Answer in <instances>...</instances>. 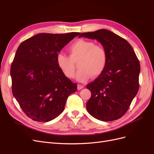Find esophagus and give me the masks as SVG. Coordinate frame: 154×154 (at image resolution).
Masks as SVG:
<instances>
[{
  "mask_svg": "<svg viewBox=\"0 0 154 154\" xmlns=\"http://www.w3.org/2000/svg\"><path fill=\"white\" fill-rule=\"evenodd\" d=\"M83 88V85H80V84L78 85V90H81Z\"/></svg>",
  "mask_w": 154,
  "mask_h": 154,
  "instance_id": "1",
  "label": "esophagus"
}]
</instances>
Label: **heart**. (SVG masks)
Masks as SVG:
<instances>
[{
    "instance_id": "b5f03b06",
    "label": "heart",
    "mask_w": 154,
    "mask_h": 154,
    "mask_svg": "<svg viewBox=\"0 0 154 154\" xmlns=\"http://www.w3.org/2000/svg\"><path fill=\"white\" fill-rule=\"evenodd\" d=\"M70 57L62 52L57 55V63L64 75L69 78L75 76L76 67L74 62H78L80 68L76 74L78 82H84L91 76L96 77L103 72L107 62L105 49L100 45H95L92 41L78 40L69 45Z\"/></svg>"
}]
</instances>
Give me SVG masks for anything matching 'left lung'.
Masks as SVG:
<instances>
[{
    "label": "left lung",
    "mask_w": 154,
    "mask_h": 154,
    "mask_svg": "<svg viewBox=\"0 0 154 154\" xmlns=\"http://www.w3.org/2000/svg\"><path fill=\"white\" fill-rule=\"evenodd\" d=\"M82 36L98 41L107 54L104 71L86 86L91 92L87 110L103 122L118 119L127 112L138 92L139 60L131 45L110 31L83 32L79 38Z\"/></svg>",
    "instance_id": "obj_1"
}]
</instances>
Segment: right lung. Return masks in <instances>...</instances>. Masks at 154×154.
Masks as SVG:
<instances>
[{"mask_svg": "<svg viewBox=\"0 0 154 154\" xmlns=\"http://www.w3.org/2000/svg\"><path fill=\"white\" fill-rule=\"evenodd\" d=\"M80 32L39 33L18 46L11 66L12 92L32 120L48 122L61 114L77 84L64 75L57 55Z\"/></svg>", "mask_w": 154, "mask_h": 154, "instance_id": "add662e5", "label": "right lung"}]
</instances>
